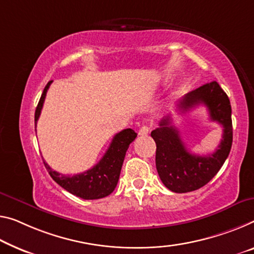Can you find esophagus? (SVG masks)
<instances>
[{
  "label": "esophagus",
  "instance_id": "obj_1",
  "mask_svg": "<svg viewBox=\"0 0 254 254\" xmlns=\"http://www.w3.org/2000/svg\"><path fill=\"white\" fill-rule=\"evenodd\" d=\"M149 131H150V127L143 126V127H140V129L138 130V135L139 136H145V135L149 134Z\"/></svg>",
  "mask_w": 254,
  "mask_h": 254
}]
</instances>
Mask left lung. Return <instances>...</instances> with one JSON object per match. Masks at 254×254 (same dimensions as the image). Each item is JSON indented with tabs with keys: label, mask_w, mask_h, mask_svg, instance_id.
Masks as SVG:
<instances>
[{
	"label": "left lung",
	"mask_w": 254,
	"mask_h": 254,
	"mask_svg": "<svg viewBox=\"0 0 254 254\" xmlns=\"http://www.w3.org/2000/svg\"><path fill=\"white\" fill-rule=\"evenodd\" d=\"M200 104L205 105L211 122L219 124L224 131L213 153L197 155L189 152L170 116L163 118L157 129L151 132L157 144L155 166L159 177L163 185L175 193L192 192L208 184L220 170L232 149V107L227 94L217 81L187 93L179 100L177 108L185 112Z\"/></svg>",
	"instance_id": "left-lung-1"
}]
</instances>
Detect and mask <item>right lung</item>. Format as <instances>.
Listing matches in <instances>:
<instances>
[{
	"label": "right lung",
	"mask_w": 254,
	"mask_h": 254,
	"mask_svg": "<svg viewBox=\"0 0 254 254\" xmlns=\"http://www.w3.org/2000/svg\"><path fill=\"white\" fill-rule=\"evenodd\" d=\"M51 83L52 81H49L46 84L44 91L42 93L40 102L37 104L36 111H35V127H36L37 120L40 118L46 92H48ZM136 136L137 134L130 128L118 132L115 135L103 158L94 167L85 171V173L73 175V176H69V175L65 176V175L59 174L58 171L52 170V168L44 160L43 161H44L45 168L48 169L53 181L58 183L62 189L68 190L69 193L84 198V200L102 198L110 195L115 190L119 181L125 155H126V152L129 147V144L136 138Z\"/></svg>",
	"instance_id": "1"
}]
</instances>
